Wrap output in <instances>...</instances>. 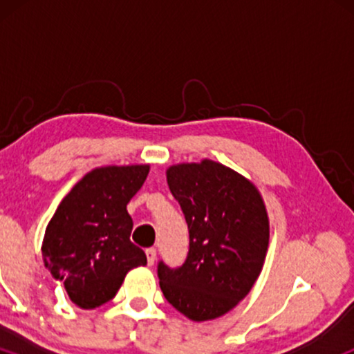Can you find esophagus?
<instances>
[{"label":"esophagus","mask_w":354,"mask_h":354,"mask_svg":"<svg viewBox=\"0 0 354 354\" xmlns=\"http://www.w3.org/2000/svg\"><path fill=\"white\" fill-rule=\"evenodd\" d=\"M146 258H148V265L153 266L154 261H156V250L154 248H148L146 250Z\"/></svg>","instance_id":"obj_1"}]
</instances>
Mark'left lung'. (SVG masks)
<instances>
[{
	"mask_svg": "<svg viewBox=\"0 0 354 354\" xmlns=\"http://www.w3.org/2000/svg\"><path fill=\"white\" fill-rule=\"evenodd\" d=\"M166 180L188 223L189 251L178 270L158 265L161 291L191 321L216 319L245 299L265 265V201L254 183L213 160L169 166Z\"/></svg>",
	"mask_w": 354,
	"mask_h": 354,
	"instance_id": "8db88e82",
	"label": "left lung"
}]
</instances>
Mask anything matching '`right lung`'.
Wrapping results in <instances>:
<instances>
[{"mask_svg": "<svg viewBox=\"0 0 354 354\" xmlns=\"http://www.w3.org/2000/svg\"><path fill=\"white\" fill-rule=\"evenodd\" d=\"M149 165L101 166L63 198L44 231L43 261L76 306L95 310L115 298L129 270L146 265L129 241L126 205L140 191Z\"/></svg>", "mask_w": 354, "mask_h": 354, "instance_id": "add662e5", "label": "right lung"}]
</instances>
